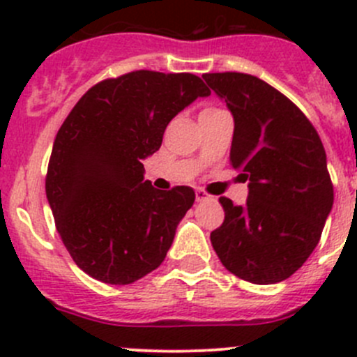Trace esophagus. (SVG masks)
<instances>
[{
    "instance_id": "1",
    "label": "esophagus",
    "mask_w": 357,
    "mask_h": 357,
    "mask_svg": "<svg viewBox=\"0 0 357 357\" xmlns=\"http://www.w3.org/2000/svg\"><path fill=\"white\" fill-rule=\"evenodd\" d=\"M195 199L197 202H207V200H212V195H208V193L204 192V190H197Z\"/></svg>"
}]
</instances>
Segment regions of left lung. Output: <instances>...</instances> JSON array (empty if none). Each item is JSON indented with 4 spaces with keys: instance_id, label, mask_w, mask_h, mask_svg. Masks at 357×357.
Listing matches in <instances>:
<instances>
[{
    "instance_id": "1",
    "label": "left lung",
    "mask_w": 357,
    "mask_h": 357,
    "mask_svg": "<svg viewBox=\"0 0 357 357\" xmlns=\"http://www.w3.org/2000/svg\"><path fill=\"white\" fill-rule=\"evenodd\" d=\"M235 119L229 162L248 179L245 205L221 197L225 221L211 233L222 266L255 285L294 275L312 254L333 205L319 135L302 110L262 79L204 74Z\"/></svg>"
}]
</instances>
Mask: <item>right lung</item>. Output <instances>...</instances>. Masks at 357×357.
I'll use <instances>...</instances> for the list:
<instances>
[{"instance_id": "1", "label": "right lung", "mask_w": 357, "mask_h": 357, "mask_svg": "<svg viewBox=\"0 0 357 357\" xmlns=\"http://www.w3.org/2000/svg\"><path fill=\"white\" fill-rule=\"evenodd\" d=\"M208 95L195 74L135 70L89 88L67 115L46 199L63 245L91 278L129 285L162 264L195 192L155 190L142 160L160 149L172 117Z\"/></svg>"}]
</instances>
